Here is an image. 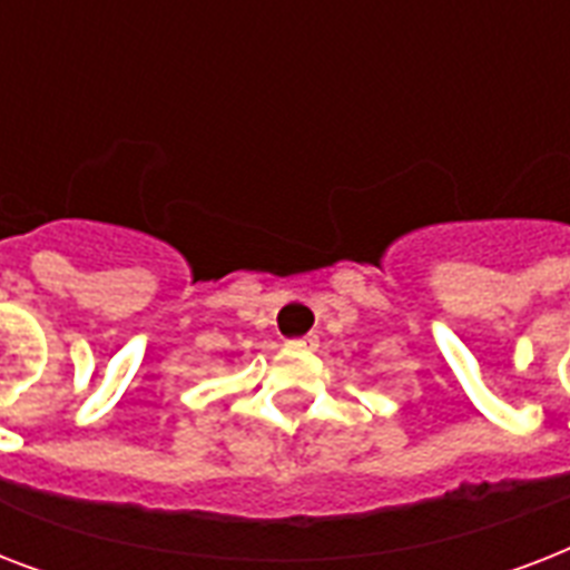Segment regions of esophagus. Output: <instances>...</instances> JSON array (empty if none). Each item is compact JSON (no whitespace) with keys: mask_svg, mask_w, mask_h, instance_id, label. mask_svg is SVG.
I'll use <instances>...</instances> for the list:
<instances>
[{"mask_svg":"<svg viewBox=\"0 0 570 570\" xmlns=\"http://www.w3.org/2000/svg\"><path fill=\"white\" fill-rule=\"evenodd\" d=\"M320 346V340L316 334H307V337H298V340H289V348H298V352H313V348Z\"/></svg>","mask_w":570,"mask_h":570,"instance_id":"esophagus-1","label":"esophagus"}]
</instances>
